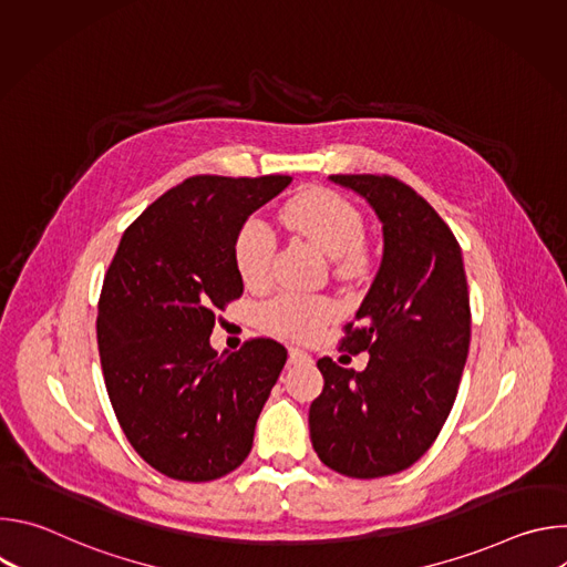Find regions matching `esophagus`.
I'll list each match as a JSON object with an SVG mask.
<instances>
[{"label": "esophagus", "mask_w": 567, "mask_h": 567, "mask_svg": "<svg viewBox=\"0 0 567 567\" xmlns=\"http://www.w3.org/2000/svg\"><path fill=\"white\" fill-rule=\"evenodd\" d=\"M309 361H311V357H309L305 350H300V348H289V363H291V365L309 363Z\"/></svg>", "instance_id": "esophagus-1"}]
</instances>
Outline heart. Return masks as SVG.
Here are the masks:
<instances>
[{
	"label": "heart",
	"mask_w": 567,
	"mask_h": 567,
	"mask_svg": "<svg viewBox=\"0 0 567 567\" xmlns=\"http://www.w3.org/2000/svg\"><path fill=\"white\" fill-rule=\"evenodd\" d=\"M289 228L307 237L328 258L354 260L363 241V219L341 195L328 188H311L293 197L282 213ZM235 265L247 285L267 282L276 254V235L262 217H249L235 237ZM334 316L328 298L282 293L265 307V326L278 337L311 339Z\"/></svg>",
	"instance_id": "1"
}]
</instances>
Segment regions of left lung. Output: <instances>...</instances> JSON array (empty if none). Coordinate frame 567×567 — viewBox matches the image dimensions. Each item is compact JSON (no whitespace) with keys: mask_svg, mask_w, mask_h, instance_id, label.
I'll return each instance as SVG.
<instances>
[{"mask_svg":"<svg viewBox=\"0 0 567 567\" xmlns=\"http://www.w3.org/2000/svg\"><path fill=\"white\" fill-rule=\"evenodd\" d=\"M330 182L374 210L383 256L341 343L368 352V365L316 363L326 385L309 406V437L322 464L370 480L409 468L440 435L468 354V289L457 239L413 188L377 175Z\"/></svg>","mask_w":567,"mask_h":567,"instance_id":"obj_1","label":"left lung"}]
</instances>
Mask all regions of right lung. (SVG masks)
I'll use <instances>...</instances> for the list:
<instances>
[{"label":"right lung","mask_w":567,"mask_h":567,"mask_svg":"<svg viewBox=\"0 0 567 567\" xmlns=\"http://www.w3.org/2000/svg\"><path fill=\"white\" fill-rule=\"evenodd\" d=\"M291 184L287 175L190 177L123 233L99 302V352L116 420L156 471L208 482L237 468L285 361L254 339L213 350L215 309L239 298L237 230Z\"/></svg>","instance_id":"add662e5"}]
</instances>
